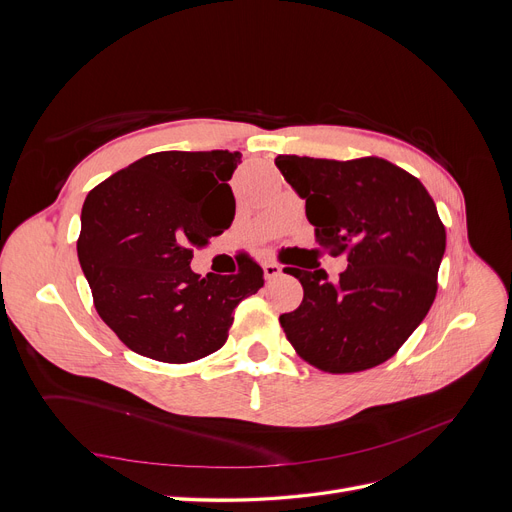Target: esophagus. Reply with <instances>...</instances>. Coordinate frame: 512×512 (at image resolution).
<instances>
[{
  "instance_id": "1",
  "label": "esophagus",
  "mask_w": 512,
  "mask_h": 512,
  "mask_svg": "<svg viewBox=\"0 0 512 512\" xmlns=\"http://www.w3.org/2000/svg\"><path fill=\"white\" fill-rule=\"evenodd\" d=\"M262 271H265V277H267V280H273V277H277V275H280L282 273V267L280 265H277V262H265V265H262Z\"/></svg>"
}]
</instances>
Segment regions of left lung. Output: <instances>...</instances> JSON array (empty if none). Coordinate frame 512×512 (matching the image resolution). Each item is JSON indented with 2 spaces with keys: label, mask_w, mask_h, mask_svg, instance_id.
Here are the masks:
<instances>
[{
  "label": "left lung",
  "mask_w": 512,
  "mask_h": 512,
  "mask_svg": "<svg viewBox=\"0 0 512 512\" xmlns=\"http://www.w3.org/2000/svg\"><path fill=\"white\" fill-rule=\"evenodd\" d=\"M305 200L316 241L348 269L286 267L303 301L280 324L303 361L329 374L376 367L401 348L436 299L446 230L425 185L382 158L277 156Z\"/></svg>",
  "instance_id": "1"
}]
</instances>
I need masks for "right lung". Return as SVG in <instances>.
Returning <instances> with one entry per match:
<instances>
[{"instance_id": "1", "label": "right lung", "mask_w": 512, "mask_h": 512, "mask_svg": "<svg viewBox=\"0 0 512 512\" xmlns=\"http://www.w3.org/2000/svg\"><path fill=\"white\" fill-rule=\"evenodd\" d=\"M239 162V151H160L87 194L79 262L100 318L136 354L192 363L220 350L235 307L265 284L252 258L235 275L190 269L192 247L235 220Z\"/></svg>"}]
</instances>
